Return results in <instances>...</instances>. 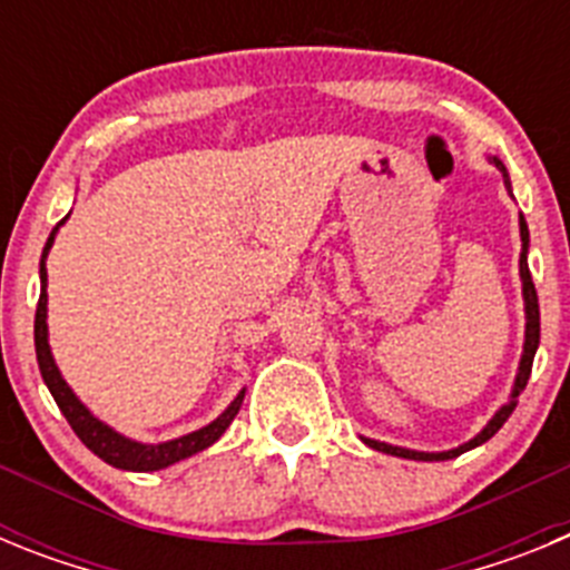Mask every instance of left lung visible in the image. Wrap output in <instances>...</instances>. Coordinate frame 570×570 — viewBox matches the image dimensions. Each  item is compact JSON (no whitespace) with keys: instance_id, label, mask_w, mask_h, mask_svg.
<instances>
[{"instance_id":"obj_1","label":"left lung","mask_w":570,"mask_h":570,"mask_svg":"<svg viewBox=\"0 0 570 570\" xmlns=\"http://www.w3.org/2000/svg\"><path fill=\"white\" fill-rule=\"evenodd\" d=\"M493 165L502 170V176H505V185L508 190H511V183H508V170L505 165L500 163V159H493ZM520 234H522V254H520V276H522V296H525V347H522V362H520V374H517V382H513V394H511V402L508 405H502L500 411H497V416H493L491 422H488L485 428H482L480 434L473 436L471 442H465V445L454 448V451H442V454H422V451H407V448H396V445H387V442H376V440H365L367 445L376 448V451H382V454H394V456H402V460H422V462H434V460H454V456L465 454V451H471V448L482 445V442L491 440L497 431H500L502 425H505L508 416L513 414V407H517V396L525 391L528 385V376H531V365H533V354H537V345H540V299H537V288H533V279H531V271H528V225L525 219L520 216Z\"/></svg>"}]
</instances>
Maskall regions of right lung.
Here are the masks:
<instances>
[{
    "instance_id": "add662e5",
    "label": "right lung",
    "mask_w": 570,
    "mask_h": 570,
    "mask_svg": "<svg viewBox=\"0 0 570 570\" xmlns=\"http://www.w3.org/2000/svg\"><path fill=\"white\" fill-rule=\"evenodd\" d=\"M65 223V219H62ZM59 223V225H62ZM59 225L50 230L48 236V245H45V254H42V265H39V276H42V294H39V305H37V320H33V342H37V360H39V371H42V380L48 385V391L53 394L57 400L59 411L65 414L68 425L73 428V434L85 442V445L105 460L108 465L114 468H122V471H159V468H168L179 460H188V456L199 454L205 451L208 445H214L219 436L225 434V428L234 422V416L239 414V405H242V396L245 391H239L234 402L228 405L223 416H216L210 425L199 428L194 434L188 436H179V440H170L163 442V445H142V442H134L128 436L116 434L114 428H108L105 422H99L97 416L90 414L88 407L73 396V391L68 387V382L62 380L59 374L57 362L50 356V345H48V294H45V285H48V271H45V256H48L50 245H53V236H57Z\"/></svg>"
}]
</instances>
